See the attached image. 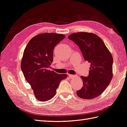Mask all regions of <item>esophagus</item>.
I'll list each match as a JSON object with an SVG mask.
<instances>
[{
  "label": "esophagus",
  "mask_w": 127,
  "mask_h": 127,
  "mask_svg": "<svg viewBox=\"0 0 127 127\" xmlns=\"http://www.w3.org/2000/svg\"><path fill=\"white\" fill-rule=\"evenodd\" d=\"M69 77L70 78H73L76 77V75H70L69 74Z\"/></svg>",
  "instance_id": "1"
}]
</instances>
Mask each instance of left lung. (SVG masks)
<instances>
[{
	"label": "left lung",
	"mask_w": 127,
	"mask_h": 127,
	"mask_svg": "<svg viewBox=\"0 0 127 127\" xmlns=\"http://www.w3.org/2000/svg\"><path fill=\"white\" fill-rule=\"evenodd\" d=\"M68 38L79 46L85 61L91 63L88 77H81L83 86L77 95L83 99L95 98L103 93L113 78V56L103 41L95 34L77 32Z\"/></svg>",
	"instance_id": "obj_1"
}]
</instances>
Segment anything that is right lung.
<instances>
[{"mask_svg":"<svg viewBox=\"0 0 127 127\" xmlns=\"http://www.w3.org/2000/svg\"><path fill=\"white\" fill-rule=\"evenodd\" d=\"M65 37L55 33L39 34L29 41L24 51L21 69L35 97L40 101L53 98L61 81L67 76L49 70L53 62V50Z\"/></svg>","mask_w":127,"mask_h":127,"instance_id":"1","label":"right lung"}]
</instances>
